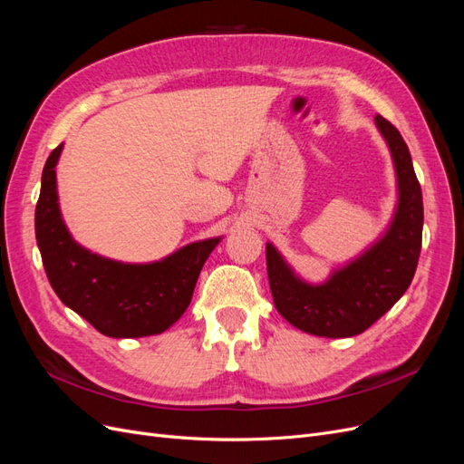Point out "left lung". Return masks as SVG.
I'll return each instance as SVG.
<instances>
[{
  "instance_id": "left-lung-1",
  "label": "left lung",
  "mask_w": 464,
  "mask_h": 464,
  "mask_svg": "<svg viewBox=\"0 0 464 464\" xmlns=\"http://www.w3.org/2000/svg\"><path fill=\"white\" fill-rule=\"evenodd\" d=\"M397 174V207L382 237L323 283H307L266 242V275L276 312L290 325L315 336L344 339L372 327L411 286L422 247V189L409 147L392 123L375 116Z\"/></svg>"
}]
</instances>
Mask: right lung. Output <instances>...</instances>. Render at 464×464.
Listing matches in <instances>:
<instances>
[{"label": "right lung", "mask_w": 464, "mask_h": 464, "mask_svg": "<svg viewBox=\"0 0 464 464\" xmlns=\"http://www.w3.org/2000/svg\"><path fill=\"white\" fill-rule=\"evenodd\" d=\"M63 143L42 170L36 203V244L58 298L114 339L160 334L184 315L207 257L222 237L193 242L152 263H121L92 254L69 234L55 184Z\"/></svg>", "instance_id": "obj_1"}]
</instances>
